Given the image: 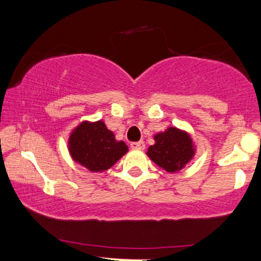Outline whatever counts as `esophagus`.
<instances>
[{
	"instance_id": "obj_1",
	"label": "esophagus",
	"mask_w": 261,
	"mask_h": 261,
	"mask_svg": "<svg viewBox=\"0 0 261 261\" xmlns=\"http://www.w3.org/2000/svg\"><path fill=\"white\" fill-rule=\"evenodd\" d=\"M131 148H135V149H143V148H145V142H143V141H139V142L131 143Z\"/></svg>"
}]
</instances>
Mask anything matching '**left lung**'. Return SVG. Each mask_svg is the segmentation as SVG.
Returning a JSON list of instances; mask_svg holds the SVG:
<instances>
[{"label": "left lung", "instance_id": "left-lung-1", "mask_svg": "<svg viewBox=\"0 0 261 261\" xmlns=\"http://www.w3.org/2000/svg\"><path fill=\"white\" fill-rule=\"evenodd\" d=\"M154 145L149 146V160L168 173H176L185 168L196 153V146L190 134L175 126L157 133L153 136Z\"/></svg>", "mask_w": 261, "mask_h": 261}]
</instances>
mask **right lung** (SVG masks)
<instances>
[{"label": "right lung", "mask_w": 261, "mask_h": 261, "mask_svg": "<svg viewBox=\"0 0 261 261\" xmlns=\"http://www.w3.org/2000/svg\"><path fill=\"white\" fill-rule=\"evenodd\" d=\"M67 148L76 163L93 173L108 170L128 151L126 143L116 140L101 120L77 125L68 137Z\"/></svg>", "instance_id": "1"}]
</instances>
